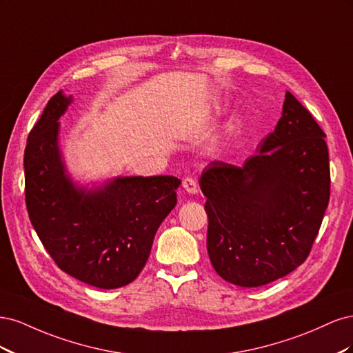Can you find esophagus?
<instances>
[{
  "mask_svg": "<svg viewBox=\"0 0 353 353\" xmlns=\"http://www.w3.org/2000/svg\"><path fill=\"white\" fill-rule=\"evenodd\" d=\"M183 187H184V190L187 191V193H190V194H196L197 191H199V185H197V183H196L193 178H185L183 181Z\"/></svg>",
  "mask_w": 353,
  "mask_h": 353,
  "instance_id": "1",
  "label": "esophagus"
}]
</instances>
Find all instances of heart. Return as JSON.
<instances>
[{
    "label": "heart",
    "instance_id": "1",
    "mask_svg": "<svg viewBox=\"0 0 353 353\" xmlns=\"http://www.w3.org/2000/svg\"><path fill=\"white\" fill-rule=\"evenodd\" d=\"M240 128H241V123L239 121H234V122H231L228 125V130L227 131H228L230 135H236L240 131Z\"/></svg>",
    "mask_w": 353,
    "mask_h": 353
}]
</instances>
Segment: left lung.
<instances>
[{
    "label": "left lung",
    "mask_w": 353,
    "mask_h": 353,
    "mask_svg": "<svg viewBox=\"0 0 353 353\" xmlns=\"http://www.w3.org/2000/svg\"><path fill=\"white\" fill-rule=\"evenodd\" d=\"M324 137L287 91L281 119L258 154L241 168L212 162L203 170L208 253L221 279L259 287L306 261L330 200Z\"/></svg>",
    "instance_id": "obj_1"
}]
</instances>
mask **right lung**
<instances>
[{
  "instance_id": "1",
  "label": "right lung",
  "mask_w": 353,
  "mask_h": 353,
  "mask_svg": "<svg viewBox=\"0 0 353 353\" xmlns=\"http://www.w3.org/2000/svg\"><path fill=\"white\" fill-rule=\"evenodd\" d=\"M72 103L61 91L32 128L25 150L30 223L61 271L85 284L132 283L160 223L176 205L175 176H117L87 188L73 183L59 145V119Z\"/></svg>"
}]
</instances>
